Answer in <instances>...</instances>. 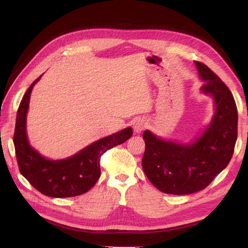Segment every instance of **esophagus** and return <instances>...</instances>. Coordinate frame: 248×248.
Segmentation results:
<instances>
[{"label": "esophagus", "mask_w": 248, "mask_h": 248, "mask_svg": "<svg viewBox=\"0 0 248 248\" xmlns=\"http://www.w3.org/2000/svg\"><path fill=\"white\" fill-rule=\"evenodd\" d=\"M146 128V123L143 120V119H139L136 120L134 123V125H133V129L136 133H140L141 131H143L144 129Z\"/></svg>", "instance_id": "esophagus-1"}]
</instances>
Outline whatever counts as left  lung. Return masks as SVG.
<instances>
[{
	"label": "left lung",
	"instance_id": "left-lung-1",
	"mask_svg": "<svg viewBox=\"0 0 248 248\" xmlns=\"http://www.w3.org/2000/svg\"><path fill=\"white\" fill-rule=\"evenodd\" d=\"M204 81L202 92L211 94L215 114L211 124L192 144L182 145L145 131L141 160L144 172L161 192L186 195L202 191L228 165L238 138V109L227 85L200 62H195Z\"/></svg>",
	"mask_w": 248,
	"mask_h": 248
}]
</instances>
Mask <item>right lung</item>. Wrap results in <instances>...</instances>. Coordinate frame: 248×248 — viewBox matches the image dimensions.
<instances>
[{"mask_svg":"<svg viewBox=\"0 0 248 248\" xmlns=\"http://www.w3.org/2000/svg\"><path fill=\"white\" fill-rule=\"evenodd\" d=\"M39 78L40 77L31 84L17 112L14 145L19 170L37 191L46 196L56 198L78 196L88 192L98 181L101 175V155L113 147L124 143L132 136L133 131L131 128L121 130L94 141L68 159L59 161L46 159L29 144L25 125L31 92Z\"/></svg>","mask_w":248,"mask_h":248,"instance_id":"right-lung-1","label":"right lung"}]
</instances>
